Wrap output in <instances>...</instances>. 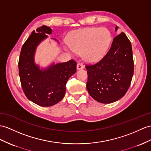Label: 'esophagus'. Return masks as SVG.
Listing matches in <instances>:
<instances>
[{
	"label": "esophagus",
	"mask_w": 151,
	"mask_h": 151,
	"mask_svg": "<svg viewBox=\"0 0 151 151\" xmlns=\"http://www.w3.org/2000/svg\"><path fill=\"white\" fill-rule=\"evenodd\" d=\"M76 68H77V70H79L83 69L84 68V66L81 63H78V65H77Z\"/></svg>",
	"instance_id": "1"
}]
</instances>
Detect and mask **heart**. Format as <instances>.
Masks as SVG:
<instances>
[{"label":"heart","mask_w":151,"mask_h":151,"mask_svg":"<svg viewBox=\"0 0 151 151\" xmlns=\"http://www.w3.org/2000/svg\"><path fill=\"white\" fill-rule=\"evenodd\" d=\"M112 40L111 33L104 27H88L70 35L67 49L72 53L81 52L84 61L96 63L107 53Z\"/></svg>","instance_id":"obj_1"}]
</instances>
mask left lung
Wrapping results in <instances>:
<instances>
[{"instance_id": "left-lung-1", "label": "left lung", "mask_w": 151, "mask_h": 151, "mask_svg": "<svg viewBox=\"0 0 151 151\" xmlns=\"http://www.w3.org/2000/svg\"><path fill=\"white\" fill-rule=\"evenodd\" d=\"M119 27L116 26L115 31ZM86 88L90 96L103 104L120 99L129 88L134 72L131 43L122 32L113 38L108 52L97 63L86 66Z\"/></svg>"}]
</instances>
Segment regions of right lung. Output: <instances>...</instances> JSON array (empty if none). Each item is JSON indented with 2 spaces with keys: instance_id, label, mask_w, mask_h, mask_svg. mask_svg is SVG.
<instances>
[{
  "instance_id": "right-lung-1",
  "label": "right lung",
  "mask_w": 151,
  "mask_h": 151,
  "mask_svg": "<svg viewBox=\"0 0 151 151\" xmlns=\"http://www.w3.org/2000/svg\"><path fill=\"white\" fill-rule=\"evenodd\" d=\"M52 32V29L46 25L33 31L22 47L18 61L21 85L25 96L43 107L53 106L63 99L67 81L76 72V62L72 60L65 63L52 62L45 67L36 63V49Z\"/></svg>"
}]
</instances>
